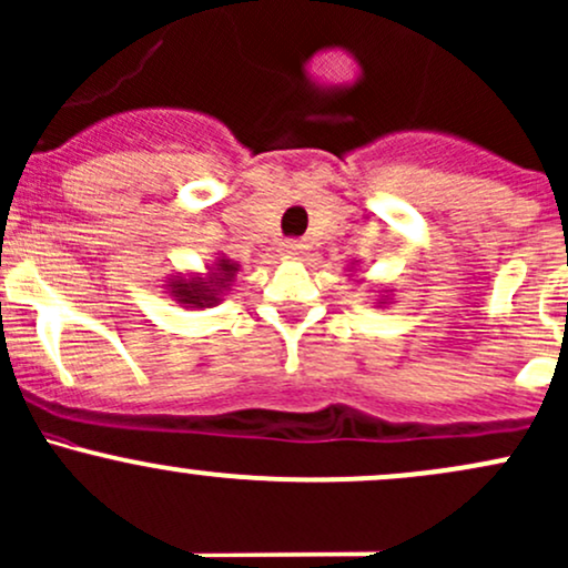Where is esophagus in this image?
Returning <instances> with one entry per match:
<instances>
[{"label": "esophagus", "mask_w": 568, "mask_h": 568, "mask_svg": "<svg viewBox=\"0 0 568 568\" xmlns=\"http://www.w3.org/2000/svg\"><path fill=\"white\" fill-rule=\"evenodd\" d=\"M280 253L288 255V258H302V255L307 253V245H304V242H298V240H288V242H283Z\"/></svg>", "instance_id": "1"}]
</instances>
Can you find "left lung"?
Instances as JSON below:
<instances>
[{
	"label": "left lung",
	"instance_id": "obj_1",
	"mask_svg": "<svg viewBox=\"0 0 568 568\" xmlns=\"http://www.w3.org/2000/svg\"><path fill=\"white\" fill-rule=\"evenodd\" d=\"M353 270H355V266H351V270H347V272H353ZM388 298H390V296H385V294H383V296H379V298H377V302H375V304H377V307H383V304H388Z\"/></svg>",
	"mask_w": 568,
	"mask_h": 568
}]
</instances>
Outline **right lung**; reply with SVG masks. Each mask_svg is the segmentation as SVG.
Listing matches in <instances>:
<instances>
[{
    "label": "right lung",
    "mask_w": 568,
    "mask_h": 568,
    "mask_svg": "<svg viewBox=\"0 0 568 568\" xmlns=\"http://www.w3.org/2000/svg\"><path fill=\"white\" fill-rule=\"evenodd\" d=\"M236 272H240V264H236V261H232L223 253H215L213 264L204 266V272L172 274V277L166 280V283H170L166 285V294L185 310L215 307V304L223 302L229 291H232Z\"/></svg>",
    "instance_id": "1"
}]
</instances>
